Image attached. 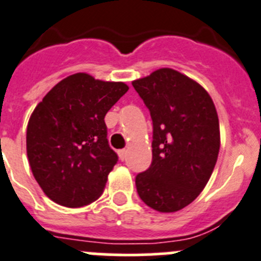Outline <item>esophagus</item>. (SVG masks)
I'll return each instance as SVG.
<instances>
[{"label":"esophagus","instance_id":"34e87169","mask_svg":"<svg viewBox=\"0 0 261 261\" xmlns=\"http://www.w3.org/2000/svg\"><path fill=\"white\" fill-rule=\"evenodd\" d=\"M118 155H119V160L125 161L126 160V155H127V150H126V149L118 150Z\"/></svg>","mask_w":261,"mask_h":261}]
</instances>
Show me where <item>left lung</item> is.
Returning a JSON list of instances; mask_svg holds the SVG:
<instances>
[{
	"mask_svg": "<svg viewBox=\"0 0 261 261\" xmlns=\"http://www.w3.org/2000/svg\"><path fill=\"white\" fill-rule=\"evenodd\" d=\"M153 121L152 165L136 175L139 197L160 213L194 201L218 161L220 128L215 104L194 80L161 68L133 81Z\"/></svg>",
	"mask_w": 261,
	"mask_h": 261,
	"instance_id": "1",
	"label": "left lung"
}]
</instances>
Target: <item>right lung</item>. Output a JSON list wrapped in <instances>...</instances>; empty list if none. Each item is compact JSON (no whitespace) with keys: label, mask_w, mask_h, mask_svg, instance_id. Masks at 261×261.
I'll list each match as a JSON object with an SVG mask.
<instances>
[{"label":"right lung","mask_w":261,"mask_h":261,"mask_svg":"<svg viewBox=\"0 0 261 261\" xmlns=\"http://www.w3.org/2000/svg\"><path fill=\"white\" fill-rule=\"evenodd\" d=\"M123 82L68 75L37 104L27 126V155L43 193L65 207L96 201L118 157L104 117L127 92Z\"/></svg>","instance_id":"right-lung-1"}]
</instances>
